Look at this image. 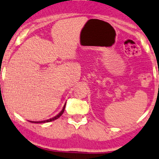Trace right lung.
Returning <instances> with one entry per match:
<instances>
[{"label": "right lung", "mask_w": 159, "mask_h": 159, "mask_svg": "<svg viewBox=\"0 0 159 159\" xmlns=\"http://www.w3.org/2000/svg\"><path fill=\"white\" fill-rule=\"evenodd\" d=\"M65 108V105L64 106V107H63V109H62V110H61V112L59 113V115H57L56 117H53V118H50V119H48V120H43V121H35H35H30V122H31V123H48V122H50V121H53V120H57V119L59 118V117H60L61 115H62L63 112H64Z\"/></svg>", "instance_id": "right-lung-1"}]
</instances>
